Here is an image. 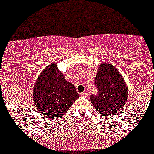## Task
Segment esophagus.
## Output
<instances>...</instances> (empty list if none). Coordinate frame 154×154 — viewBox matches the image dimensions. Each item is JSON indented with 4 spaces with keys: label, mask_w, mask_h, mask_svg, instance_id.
<instances>
[{
    "label": "esophagus",
    "mask_w": 154,
    "mask_h": 154,
    "mask_svg": "<svg viewBox=\"0 0 154 154\" xmlns=\"http://www.w3.org/2000/svg\"><path fill=\"white\" fill-rule=\"evenodd\" d=\"M80 96L82 97H88V93H87L86 92H84L80 94Z\"/></svg>",
    "instance_id": "1"
}]
</instances>
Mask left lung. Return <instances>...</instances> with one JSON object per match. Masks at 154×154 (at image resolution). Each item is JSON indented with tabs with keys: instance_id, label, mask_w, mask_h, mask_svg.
<instances>
[{
	"instance_id": "8db88e82",
	"label": "left lung",
	"mask_w": 154,
	"mask_h": 154,
	"mask_svg": "<svg viewBox=\"0 0 154 154\" xmlns=\"http://www.w3.org/2000/svg\"><path fill=\"white\" fill-rule=\"evenodd\" d=\"M97 93L90 95V100L99 113L114 116L120 111L128 97V90L120 72L109 62H103L95 80Z\"/></svg>"
}]
</instances>
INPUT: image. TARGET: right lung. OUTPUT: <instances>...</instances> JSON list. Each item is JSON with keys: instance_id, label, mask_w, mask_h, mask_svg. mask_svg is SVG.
<instances>
[{"instance_id": "right-lung-1", "label": "right lung", "mask_w": 154, "mask_h": 154, "mask_svg": "<svg viewBox=\"0 0 154 154\" xmlns=\"http://www.w3.org/2000/svg\"><path fill=\"white\" fill-rule=\"evenodd\" d=\"M79 95L51 63L40 74L35 83L33 98L38 110L47 118H61L66 113Z\"/></svg>"}]
</instances>
